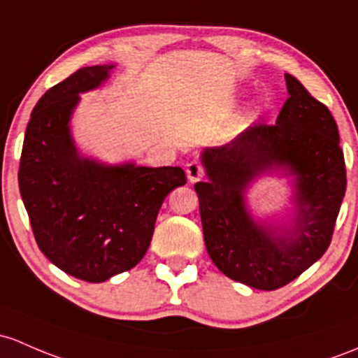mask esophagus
<instances>
[{"instance_id": "34e87169", "label": "esophagus", "mask_w": 358, "mask_h": 358, "mask_svg": "<svg viewBox=\"0 0 358 358\" xmlns=\"http://www.w3.org/2000/svg\"><path fill=\"white\" fill-rule=\"evenodd\" d=\"M185 173H187V178H189V182L195 183L202 178V175H204V169H202L201 163H197V161H190V163L187 164Z\"/></svg>"}]
</instances>
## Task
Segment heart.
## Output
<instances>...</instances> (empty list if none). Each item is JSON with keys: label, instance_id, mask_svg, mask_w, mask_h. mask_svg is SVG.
<instances>
[{"label": "heart", "instance_id": "obj_1", "mask_svg": "<svg viewBox=\"0 0 358 358\" xmlns=\"http://www.w3.org/2000/svg\"><path fill=\"white\" fill-rule=\"evenodd\" d=\"M236 127H238V125H235V129H236Z\"/></svg>", "mask_w": 358, "mask_h": 358}]
</instances>
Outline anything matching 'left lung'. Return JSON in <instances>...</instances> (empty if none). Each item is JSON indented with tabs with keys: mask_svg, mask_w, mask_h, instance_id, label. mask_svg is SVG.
<instances>
[{
	"mask_svg": "<svg viewBox=\"0 0 358 358\" xmlns=\"http://www.w3.org/2000/svg\"><path fill=\"white\" fill-rule=\"evenodd\" d=\"M288 99L276 125L252 127L223 148L201 152L206 182L195 183L204 243L216 268L257 289L288 285L328 250L347 169L328 108L285 73ZM264 176L283 178L285 213L261 217L246 194Z\"/></svg>",
	"mask_w": 358,
	"mask_h": 358,
	"instance_id": "8db88e82",
	"label": "left lung"
}]
</instances>
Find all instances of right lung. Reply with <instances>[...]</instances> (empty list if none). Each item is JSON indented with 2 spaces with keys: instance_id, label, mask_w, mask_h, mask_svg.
<instances>
[{
  "instance_id": "obj_1",
  "label": "right lung",
  "mask_w": 358,
  "mask_h": 358,
  "mask_svg": "<svg viewBox=\"0 0 358 358\" xmlns=\"http://www.w3.org/2000/svg\"><path fill=\"white\" fill-rule=\"evenodd\" d=\"M115 69L84 66L37 101L18 169L41 252L56 268L89 283H103L141 262L161 204L187 183L178 166L106 163L78 149L71 118L80 94L99 89Z\"/></svg>"
}]
</instances>
